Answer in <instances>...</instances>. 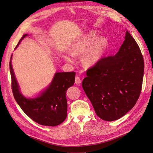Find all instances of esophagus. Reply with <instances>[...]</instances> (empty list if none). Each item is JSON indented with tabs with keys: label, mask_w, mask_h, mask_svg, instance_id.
Segmentation results:
<instances>
[{
	"label": "esophagus",
	"mask_w": 153,
	"mask_h": 153,
	"mask_svg": "<svg viewBox=\"0 0 153 153\" xmlns=\"http://www.w3.org/2000/svg\"><path fill=\"white\" fill-rule=\"evenodd\" d=\"M81 81L79 77L76 76L75 78V83L76 84V85H79V84H81Z\"/></svg>",
	"instance_id": "obj_1"
}]
</instances>
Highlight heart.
Returning a JSON list of instances; mask_svg holds the SVG:
<instances>
[{
    "instance_id": "b5f03b06",
    "label": "heart",
    "mask_w": 153,
    "mask_h": 153,
    "mask_svg": "<svg viewBox=\"0 0 153 153\" xmlns=\"http://www.w3.org/2000/svg\"><path fill=\"white\" fill-rule=\"evenodd\" d=\"M97 34L91 33L79 38L72 44L71 52L72 55H84L83 61L88 65L96 64L105 55L108 48V42L105 38H100L96 41ZM66 60L72 61L71 57H66Z\"/></svg>"
}]
</instances>
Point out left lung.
I'll use <instances>...</instances> for the list:
<instances>
[{
    "mask_svg": "<svg viewBox=\"0 0 153 153\" xmlns=\"http://www.w3.org/2000/svg\"><path fill=\"white\" fill-rule=\"evenodd\" d=\"M125 41L114 56L102 57L86 71L82 86L97 115L112 121L134 107L139 98L144 71L141 51L126 31Z\"/></svg>",
    "mask_w": 153,
    "mask_h": 153,
    "instance_id": "8db88e82",
    "label": "left lung"
}]
</instances>
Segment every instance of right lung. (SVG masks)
Returning <instances> with one entry per match:
<instances>
[{"label": "right lung", "instance_id": "add662e5", "mask_svg": "<svg viewBox=\"0 0 153 153\" xmlns=\"http://www.w3.org/2000/svg\"><path fill=\"white\" fill-rule=\"evenodd\" d=\"M27 36L25 34L18 45ZM11 56L9 67L11 77V87L14 98L23 112L39 125L55 126L66 119L67 102L66 91L73 86L75 81V72H56L51 83L46 90L36 98H27L19 91V87L14 76Z\"/></svg>", "mask_w": 153, "mask_h": 153}]
</instances>
